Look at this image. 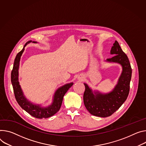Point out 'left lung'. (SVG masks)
<instances>
[{"instance_id": "1", "label": "left lung", "mask_w": 146, "mask_h": 146, "mask_svg": "<svg viewBox=\"0 0 146 146\" xmlns=\"http://www.w3.org/2000/svg\"><path fill=\"white\" fill-rule=\"evenodd\" d=\"M111 54L115 55L107 59V61L120 63L123 69L113 90L107 94L96 92L94 95L92 90L86 84H84L86 87L83 95L84 105L91 114L96 116L105 117L112 115L121 107L129 93L132 70L127 55L117 41H115L111 48Z\"/></svg>"}]
</instances>
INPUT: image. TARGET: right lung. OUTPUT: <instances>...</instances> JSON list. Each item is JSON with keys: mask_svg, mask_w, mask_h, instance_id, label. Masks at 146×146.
<instances>
[{"mask_svg": "<svg viewBox=\"0 0 146 146\" xmlns=\"http://www.w3.org/2000/svg\"><path fill=\"white\" fill-rule=\"evenodd\" d=\"M30 41L26 43L23 49L19 52L15 59L13 68L11 73V82L14 91V94L16 100L20 107L24 110L26 112H28L31 116L38 118H48L59 111L61 105L63 101V98L66 94V92L72 86L73 83L66 84L56 90L55 92L54 101L52 104L47 108H41L39 105L33 104L28 100H27L23 94L22 90L21 89L20 86L19 85L18 76H19V68L21 56L24 50V47L27 45V44L31 42ZM36 43V42H33Z\"/></svg>", "mask_w": 146, "mask_h": 146, "instance_id": "right-lung-1", "label": "right lung"}]
</instances>
